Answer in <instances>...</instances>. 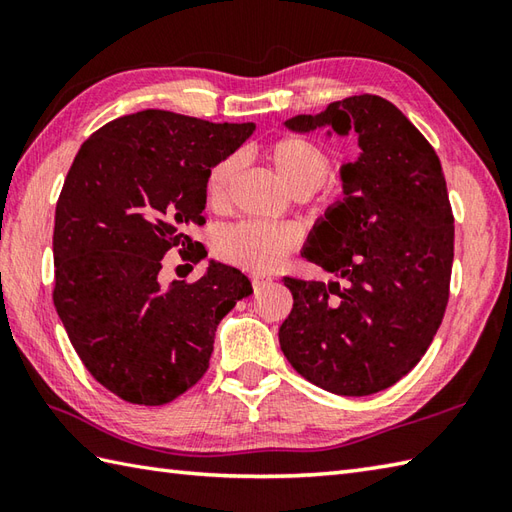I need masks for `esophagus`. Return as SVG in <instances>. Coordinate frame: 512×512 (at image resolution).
<instances>
[{
  "label": "esophagus",
  "mask_w": 512,
  "mask_h": 512,
  "mask_svg": "<svg viewBox=\"0 0 512 512\" xmlns=\"http://www.w3.org/2000/svg\"><path fill=\"white\" fill-rule=\"evenodd\" d=\"M250 281H253V288H255V290H262V288H266L273 279L264 277V275H253V277H250Z\"/></svg>",
  "instance_id": "34e87169"
}]
</instances>
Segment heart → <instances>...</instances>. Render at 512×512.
I'll list each match as a JSON object with an SVG mask.
<instances>
[{
    "label": "heart",
    "mask_w": 512,
    "mask_h": 512,
    "mask_svg": "<svg viewBox=\"0 0 512 512\" xmlns=\"http://www.w3.org/2000/svg\"><path fill=\"white\" fill-rule=\"evenodd\" d=\"M264 158L273 165L277 176L297 195L317 191L332 169L330 151L319 140L303 134H284L266 143ZM239 173V158L226 156L217 160L206 173L204 195L211 206H222L228 198L233 180ZM330 191H339L336 182ZM299 244L290 226H273L259 222H239L224 228L215 239V250L224 262L253 273H268L281 264L290 250Z\"/></svg>",
    "instance_id": "heart-1"
}]
</instances>
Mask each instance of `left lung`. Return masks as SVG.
I'll list each match as a JSON object with an SVG mask.
<instances>
[{"instance_id": "obj_1", "label": "left lung", "mask_w": 512, "mask_h": 512, "mask_svg": "<svg viewBox=\"0 0 512 512\" xmlns=\"http://www.w3.org/2000/svg\"><path fill=\"white\" fill-rule=\"evenodd\" d=\"M358 134L343 165L345 198L314 226L303 257L343 281L284 277L292 310L279 328L297 372L339 396H369L420 363L449 303L453 211L440 158L394 103L376 94L334 101L286 121Z\"/></svg>"}]
</instances>
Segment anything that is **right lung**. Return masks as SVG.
I'll list each match as a JSON object with an SVG mask.
<instances>
[{
    "mask_svg": "<svg viewBox=\"0 0 512 512\" xmlns=\"http://www.w3.org/2000/svg\"><path fill=\"white\" fill-rule=\"evenodd\" d=\"M253 123H209L165 110L110 121L85 140L54 213L52 301L85 369L132 405L158 407L209 369L217 323L253 286L211 262L198 281L160 284L176 248L206 257L204 182Z\"/></svg>",
    "mask_w": 512,
    "mask_h": 512,
    "instance_id": "add662e5",
    "label": "right lung"
}]
</instances>
